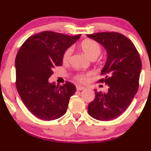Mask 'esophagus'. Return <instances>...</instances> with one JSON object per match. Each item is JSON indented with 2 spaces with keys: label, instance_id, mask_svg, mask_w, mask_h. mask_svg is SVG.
I'll use <instances>...</instances> for the list:
<instances>
[{
  "label": "esophagus",
  "instance_id": "34e87169",
  "mask_svg": "<svg viewBox=\"0 0 151 151\" xmlns=\"http://www.w3.org/2000/svg\"><path fill=\"white\" fill-rule=\"evenodd\" d=\"M84 89H85V87L80 86V85H77V91H82V90H84Z\"/></svg>",
  "mask_w": 151,
  "mask_h": 151
}]
</instances>
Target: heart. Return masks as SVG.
<instances>
[{"instance_id": "b5f03b06", "label": "heart", "mask_w": 151, "mask_h": 151, "mask_svg": "<svg viewBox=\"0 0 151 151\" xmlns=\"http://www.w3.org/2000/svg\"><path fill=\"white\" fill-rule=\"evenodd\" d=\"M80 47L83 51L91 59H95L96 58L98 57L101 52V47L99 44L93 39H85L81 42ZM72 47H69L63 52V57H62L63 63H66L69 61L70 58L72 54ZM92 74V72L81 73V74H77V75H75L74 78L80 83H86L89 80L90 77Z\"/></svg>"}]
</instances>
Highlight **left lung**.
Instances as JSON below:
<instances>
[{
  "label": "left lung",
  "mask_w": 151,
  "mask_h": 151,
  "mask_svg": "<svg viewBox=\"0 0 151 151\" xmlns=\"http://www.w3.org/2000/svg\"><path fill=\"white\" fill-rule=\"evenodd\" d=\"M106 50L107 59L99 83L108 85L107 93L97 92L88 106L89 115L99 121L118 118L126 111L139 88L142 63L139 52L130 39L117 32L88 35Z\"/></svg>",
  "instance_id": "8db88e82"
}]
</instances>
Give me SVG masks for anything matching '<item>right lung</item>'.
Here are the masks:
<instances>
[{
	"mask_svg": "<svg viewBox=\"0 0 151 151\" xmlns=\"http://www.w3.org/2000/svg\"><path fill=\"white\" fill-rule=\"evenodd\" d=\"M81 34L68 36L43 31L30 36L19 48L15 59L16 87L28 109L39 119L53 121L66 113L75 85L50 83L53 68L62 66L63 53Z\"/></svg>",
	"mask_w": 151,
	"mask_h": 151,
	"instance_id": "obj_1",
	"label": "right lung"
}]
</instances>
